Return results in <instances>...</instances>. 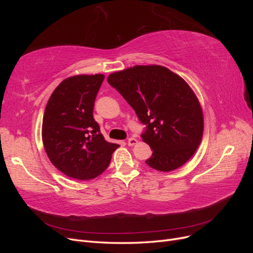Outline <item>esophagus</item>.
Wrapping results in <instances>:
<instances>
[{
	"label": "esophagus",
	"mask_w": 253,
	"mask_h": 253,
	"mask_svg": "<svg viewBox=\"0 0 253 253\" xmlns=\"http://www.w3.org/2000/svg\"><path fill=\"white\" fill-rule=\"evenodd\" d=\"M136 143H137V139L133 138V137H131V138L127 139V144H128V145H134V144H136Z\"/></svg>",
	"instance_id": "34e87169"
}]
</instances>
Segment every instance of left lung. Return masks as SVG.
<instances>
[{
	"instance_id": "obj_1",
	"label": "left lung",
	"mask_w": 253,
	"mask_h": 253,
	"mask_svg": "<svg viewBox=\"0 0 253 253\" xmlns=\"http://www.w3.org/2000/svg\"><path fill=\"white\" fill-rule=\"evenodd\" d=\"M108 82L145 126L142 140L153 150L148 166L169 172L193 156L203 137L204 117L185 80L165 66L136 65L111 74Z\"/></svg>"
}]
</instances>
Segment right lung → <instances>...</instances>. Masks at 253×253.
<instances>
[{"label": "right lung", "mask_w": 253, "mask_h": 253, "mask_svg": "<svg viewBox=\"0 0 253 253\" xmlns=\"http://www.w3.org/2000/svg\"><path fill=\"white\" fill-rule=\"evenodd\" d=\"M104 76L66 78L52 91L45 108L42 140L45 152L68 177L93 179L109 167L119 145L108 142L93 116L95 99Z\"/></svg>", "instance_id": "1"}]
</instances>
